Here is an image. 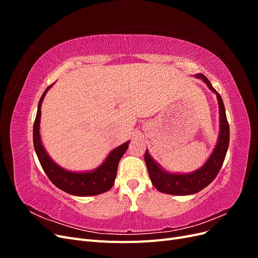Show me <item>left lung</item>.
Instances as JSON below:
<instances>
[{"label":"left lung","instance_id":"obj_1","mask_svg":"<svg viewBox=\"0 0 258 258\" xmlns=\"http://www.w3.org/2000/svg\"><path fill=\"white\" fill-rule=\"evenodd\" d=\"M196 77L201 79L207 83L208 87L216 93L218 100V106H220V119H221V132L218 142L211 157L206 162V165L200 170L189 174H170L166 173L157 166L150 154L145 152L144 159L146 167L150 174L152 184L156 187V189L160 192L169 195H177V196H184V195H191L198 192L207 187L216 175L220 172L223 166V162L226 157V153L229 145V124L226 117L225 106L220 93H218L210 81L204 74H197Z\"/></svg>","mask_w":258,"mask_h":258}]
</instances>
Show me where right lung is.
I'll use <instances>...</instances> for the list:
<instances>
[{"label": "right lung", "instance_id": "add662e5", "mask_svg": "<svg viewBox=\"0 0 258 258\" xmlns=\"http://www.w3.org/2000/svg\"><path fill=\"white\" fill-rule=\"evenodd\" d=\"M50 86L46 88L43 96L40 99V102H38L37 113L33 126L34 150L44 172L48 176V178L53 185H56L61 190L74 195V196H95V195L107 191L108 189H111L112 186L114 185L118 162L124 152L127 151L129 142L123 143L120 146L115 148V150H113L111 154L107 156V158L102 165H101L97 170L93 171V172L75 173L70 172V171H67L57 166L56 163L49 158L47 153L45 152L44 147L41 143L40 137L41 105L46 92H47Z\"/></svg>", "mask_w": 258, "mask_h": 258}]
</instances>
